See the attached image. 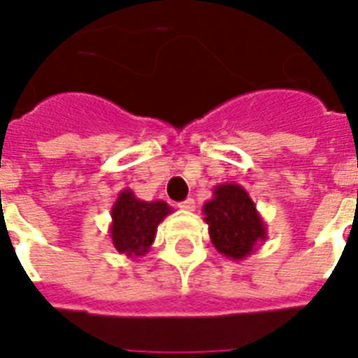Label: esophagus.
Here are the masks:
<instances>
[{
    "label": "esophagus",
    "instance_id": "esophagus-1",
    "mask_svg": "<svg viewBox=\"0 0 358 358\" xmlns=\"http://www.w3.org/2000/svg\"><path fill=\"white\" fill-rule=\"evenodd\" d=\"M178 208L184 209V211H194V200L193 199L184 200V202H180Z\"/></svg>",
    "mask_w": 358,
    "mask_h": 358
}]
</instances>
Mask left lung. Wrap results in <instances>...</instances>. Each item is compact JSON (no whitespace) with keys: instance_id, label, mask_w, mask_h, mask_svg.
I'll use <instances>...</instances> for the list:
<instances>
[{"instance_id":"left-lung-1","label":"left lung","mask_w":358,"mask_h":358,"mask_svg":"<svg viewBox=\"0 0 358 358\" xmlns=\"http://www.w3.org/2000/svg\"><path fill=\"white\" fill-rule=\"evenodd\" d=\"M202 213L209 239L228 259H246L266 239V224L243 185H215L213 196L202 206Z\"/></svg>"}]
</instances>
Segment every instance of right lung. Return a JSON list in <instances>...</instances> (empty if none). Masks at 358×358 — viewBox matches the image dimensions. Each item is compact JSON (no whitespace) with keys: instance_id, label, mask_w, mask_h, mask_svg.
I'll use <instances>...</instances> for the list:
<instances>
[{"instance_id":"right-lung-1","label":"right lung","mask_w":358,"mask_h":358,"mask_svg":"<svg viewBox=\"0 0 358 358\" xmlns=\"http://www.w3.org/2000/svg\"><path fill=\"white\" fill-rule=\"evenodd\" d=\"M173 213L164 200H139L132 189H123L112 206L110 237L119 254L130 259L145 255L156 239L158 224Z\"/></svg>"}]
</instances>
